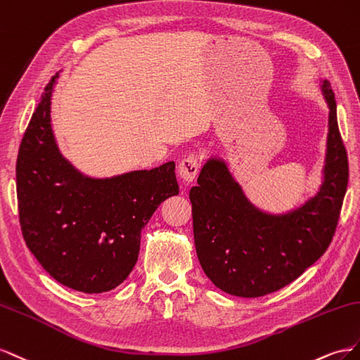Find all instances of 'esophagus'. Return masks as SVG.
<instances>
[{"label":"esophagus","instance_id":"obj_1","mask_svg":"<svg viewBox=\"0 0 360 360\" xmlns=\"http://www.w3.org/2000/svg\"><path fill=\"white\" fill-rule=\"evenodd\" d=\"M199 170H200V161H199V158L193 157V155L186 157L184 160H181L179 164H178L179 176L182 178L184 182H187V184L193 182L194 179L198 178Z\"/></svg>","mask_w":360,"mask_h":360}]
</instances>
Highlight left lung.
I'll return each instance as SVG.
<instances>
[{
  "label": "left lung",
  "mask_w": 360,
  "mask_h": 360,
  "mask_svg": "<svg viewBox=\"0 0 360 360\" xmlns=\"http://www.w3.org/2000/svg\"><path fill=\"white\" fill-rule=\"evenodd\" d=\"M323 91L330 108L326 181L303 208L283 217L261 214L215 160L205 164L190 190L199 262L224 292L261 297L281 290L320 259L333 240L348 186V157L328 81Z\"/></svg>",
  "instance_id": "obj_1"
}]
</instances>
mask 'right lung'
<instances>
[{
  "instance_id": "add662e5",
  "label": "right lung",
  "mask_w": 360,
  "mask_h": 360,
  "mask_svg": "<svg viewBox=\"0 0 360 360\" xmlns=\"http://www.w3.org/2000/svg\"><path fill=\"white\" fill-rule=\"evenodd\" d=\"M51 78L20 141L19 223L27 248L57 282L94 294L116 288L139 258L141 229L179 193L174 162L89 179L60 155L51 129Z\"/></svg>"
}]
</instances>
